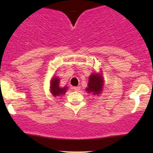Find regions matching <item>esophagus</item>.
<instances>
[{
  "label": "esophagus",
  "instance_id": "obj_1",
  "mask_svg": "<svg viewBox=\"0 0 153 153\" xmlns=\"http://www.w3.org/2000/svg\"><path fill=\"white\" fill-rule=\"evenodd\" d=\"M73 90H74L75 91H80V87H79V86L73 87Z\"/></svg>",
  "mask_w": 153,
  "mask_h": 153
}]
</instances>
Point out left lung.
<instances>
[{
    "label": "left lung",
    "mask_w": 153,
    "mask_h": 153,
    "mask_svg": "<svg viewBox=\"0 0 153 153\" xmlns=\"http://www.w3.org/2000/svg\"><path fill=\"white\" fill-rule=\"evenodd\" d=\"M103 78L100 73H92L89 76L88 84L86 88L88 93H91L94 95H99L103 91Z\"/></svg>",
    "instance_id": "8db88e82"
}]
</instances>
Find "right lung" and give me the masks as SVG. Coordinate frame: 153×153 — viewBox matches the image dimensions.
Returning a JSON list of instances; mask_svg holds the SVG:
<instances>
[{"label":"right lung","mask_w":153,"mask_h":153,"mask_svg":"<svg viewBox=\"0 0 153 153\" xmlns=\"http://www.w3.org/2000/svg\"><path fill=\"white\" fill-rule=\"evenodd\" d=\"M59 79L58 77H54L51 80L50 82V91L54 97L56 96H60L64 95L66 93L67 87L64 88L59 87Z\"/></svg>","instance_id":"obj_1"}]
</instances>
